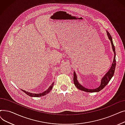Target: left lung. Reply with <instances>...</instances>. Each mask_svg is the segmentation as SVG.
<instances>
[{
	"label": "left lung",
	"instance_id": "1",
	"mask_svg": "<svg viewBox=\"0 0 125 125\" xmlns=\"http://www.w3.org/2000/svg\"><path fill=\"white\" fill-rule=\"evenodd\" d=\"M106 31V33L107 35L108 36V39L110 40L111 46H112V49L113 50L114 52V60L113 62L112 63V65L109 69V70L104 75V76L102 78V79L101 80V83L100 86L99 87H98L97 88L94 89H89L86 88L84 87L83 86L79 83L78 81H77V75L75 73V72L74 71V73H73V82L74 85L75 87L78 89L79 90H81L82 91L86 92H91V93H93V92H98L101 90H102L105 87L107 83H109V82L110 81L111 79V78L113 77L114 76V73H115V66H116V60H115V48L114 44L113 43V39L112 37H111L110 34H109V33L107 31Z\"/></svg>",
	"mask_w": 125,
	"mask_h": 125
}]
</instances>
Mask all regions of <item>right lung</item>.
Listing matches in <instances>:
<instances>
[{"label": "right lung", "mask_w": 125, "mask_h": 125, "mask_svg": "<svg viewBox=\"0 0 125 125\" xmlns=\"http://www.w3.org/2000/svg\"><path fill=\"white\" fill-rule=\"evenodd\" d=\"M54 83H52L51 85V86L49 87V88L46 90L44 92H43L42 93H39V94H35V93H30V92H28L27 91H26L25 90H21L24 92L25 93H26L27 95H28V96H30V97H41V96H44L45 95H47V94H48L52 90V87H53L54 86Z\"/></svg>", "instance_id": "right-lung-1"}]
</instances>
